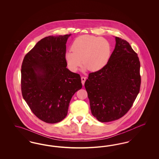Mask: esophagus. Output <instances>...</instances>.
Listing matches in <instances>:
<instances>
[{
	"label": "esophagus",
	"mask_w": 159,
	"mask_h": 159,
	"mask_svg": "<svg viewBox=\"0 0 159 159\" xmlns=\"http://www.w3.org/2000/svg\"><path fill=\"white\" fill-rule=\"evenodd\" d=\"M86 77H84V76H82V77H81L82 83V84H83V85H84V82H85V81H86Z\"/></svg>",
	"instance_id": "34e87169"
}]
</instances>
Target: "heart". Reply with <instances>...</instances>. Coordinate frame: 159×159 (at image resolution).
Here are the masks:
<instances>
[{"label": "heart", "instance_id": "b5f03b06", "mask_svg": "<svg viewBox=\"0 0 159 159\" xmlns=\"http://www.w3.org/2000/svg\"><path fill=\"white\" fill-rule=\"evenodd\" d=\"M71 51L66 53V60L69 68L76 71L81 66L97 71L104 67L110 60L111 46L108 40L90 35L76 38L71 46Z\"/></svg>", "mask_w": 159, "mask_h": 159}]
</instances>
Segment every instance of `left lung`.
Wrapping results in <instances>:
<instances>
[{
  "label": "left lung",
  "instance_id": "8db88e82",
  "mask_svg": "<svg viewBox=\"0 0 159 159\" xmlns=\"http://www.w3.org/2000/svg\"><path fill=\"white\" fill-rule=\"evenodd\" d=\"M116 42L106 66L89 73L84 83L92 114L101 122L114 121L125 115L140 90L138 54L126 40L116 37Z\"/></svg>",
  "mask_w": 159,
  "mask_h": 159
}]
</instances>
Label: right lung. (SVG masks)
<instances>
[{"label": "right lung", "mask_w": 159, "mask_h": 159, "mask_svg": "<svg viewBox=\"0 0 159 159\" xmlns=\"http://www.w3.org/2000/svg\"><path fill=\"white\" fill-rule=\"evenodd\" d=\"M70 35L41 39L23 61V98L33 114L46 123L62 120L72 97L82 87L80 75L66 67V44Z\"/></svg>", "instance_id": "obj_1"}]
</instances>
